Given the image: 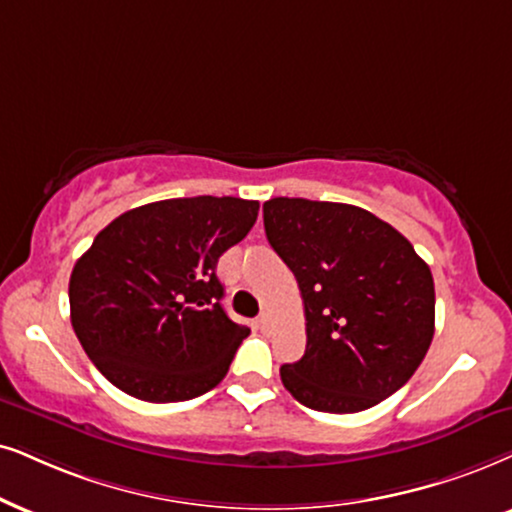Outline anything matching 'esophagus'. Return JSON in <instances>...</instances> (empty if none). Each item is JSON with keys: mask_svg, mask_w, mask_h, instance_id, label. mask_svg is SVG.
Listing matches in <instances>:
<instances>
[{"mask_svg": "<svg viewBox=\"0 0 512 512\" xmlns=\"http://www.w3.org/2000/svg\"><path fill=\"white\" fill-rule=\"evenodd\" d=\"M255 326H257V328H260V331H267V328L271 326V314H267V312H262L260 316H257Z\"/></svg>", "mask_w": 512, "mask_h": 512, "instance_id": "34e87169", "label": "esophagus"}]
</instances>
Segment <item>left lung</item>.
<instances>
[{"instance_id": "left-lung-1", "label": "left lung", "mask_w": 512, "mask_h": 512, "mask_svg": "<svg viewBox=\"0 0 512 512\" xmlns=\"http://www.w3.org/2000/svg\"><path fill=\"white\" fill-rule=\"evenodd\" d=\"M264 231L304 302L307 349L281 366L314 411L357 413L409 383L435 335V283L413 245L357 205L264 203Z\"/></svg>"}]
</instances>
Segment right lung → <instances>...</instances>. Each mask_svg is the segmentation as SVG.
I'll list each match as a JSON object with an SVG mask.
<instances>
[{
    "label": "right lung",
    "mask_w": 512,
    "mask_h": 512,
    "mask_svg": "<svg viewBox=\"0 0 512 512\" xmlns=\"http://www.w3.org/2000/svg\"><path fill=\"white\" fill-rule=\"evenodd\" d=\"M257 210L231 196L158 200L113 219L75 262L70 321L118 390L170 404L222 383L250 328L224 312L215 269Z\"/></svg>",
    "instance_id": "obj_1"
}]
</instances>
